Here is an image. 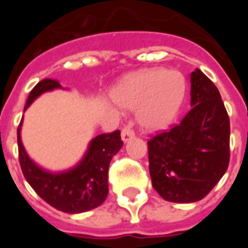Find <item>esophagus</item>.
Listing matches in <instances>:
<instances>
[{"mask_svg": "<svg viewBox=\"0 0 248 248\" xmlns=\"http://www.w3.org/2000/svg\"><path fill=\"white\" fill-rule=\"evenodd\" d=\"M134 135H135L134 130H133L130 126H124V128L122 129V140L124 141V143H126V141H128L129 139H131Z\"/></svg>", "mask_w": 248, "mask_h": 248, "instance_id": "esophagus-1", "label": "esophagus"}]
</instances>
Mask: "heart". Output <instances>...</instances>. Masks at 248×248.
Listing matches in <instances>:
<instances>
[{"instance_id": "b5f03b06", "label": "heart", "mask_w": 248, "mask_h": 248, "mask_svg": "<svg viewBox=\"0 0 248 248\" xmlns=\"http://www.w3.org/2000/svg\"><path fill=\"white\" fill-rule=\"evenodd\" d=\"M185 95V79L176 71L148 69L131 74L113 92V99L124 109H137L139 124L157 131L172 122Z\"/></svg>"}]
</instances>
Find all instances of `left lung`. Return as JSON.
<instances>
[{
    "label": "left lung",
    "instance_id": "8db88e82",
    "mask_svg": "<svg viewBox=\"0 0 248 248\" xmlns=\"http://www.w3.org/2000/svg\"><path fill=\"white\" fill-rule=\"evenodd\" d=\"M191 109L180 124L148 141L149 171L166 201L189 203L209 194L230 163V119L216 85L191 73Z\"/></svg>",
    "mask_w": 248,
    "mask_h": 248
}]
</instances>
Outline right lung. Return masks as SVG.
Listing matches in <instances>:
<instances>
[{
    "instance_id": "obj_1",
    "label": "right lung",
    "mask_w": 248,
    "mask_h": 248,
    "mask_svg": "<svg viewBox=\"0 0 248 248\" xmlns=\"http://www.w3.org/2000/svg\"><path fill=\"white\" fill-rule=\"evenodd\" d=\"M62 88L58 80H41L31 91L25 110L46 92ZM22 120L17 129L18 157L22 172L39 198L54 209L67 214H80L102 205L108 196V170L110 160L123 146L120 131L100 134L92 139L88 150L74 168L50 172L31 160L21 140Z\"/></svg>"
}]
</instances>
